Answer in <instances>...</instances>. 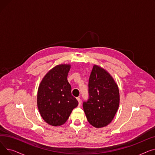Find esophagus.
Segmentation results:
<instances>
[{"label": "esophagus", "instance_id": "obj_1", "mask_svg": "<svg viewBox=\"0 0 155 155\" xmlns=\"http://www.w3.org/2000/svg\"><path fill=\"white\" fill-rule=\"evenodd\" d=\"M77 101H78V105L80 106V105H81V100H80V97H77Z\"/></svg>", "mask_w": 155, "mask_h": 155}]
</instances>
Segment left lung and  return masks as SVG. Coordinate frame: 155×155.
<instances>
[{
    "label": "left lung",
    "mask_w": 155,
    "mask_h": 155,
    "mask_svg": "<svg viewBox=\"0 0 155 155\" xmlns=\"http://www.w3.org/2000/svg\"><path fill=\"white\" fill-rule=\"evenodd\" d=\"M89 99L83 104L87 119L101 128L111 123L118 110L120 95L117 84L110 73L94 64L88 81Z\"/></svg>",
    "instance_id": "left-lung-1"
}]
</instances>
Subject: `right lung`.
Returning a JSON list of instances; mask_svg holds the SVG:
<instances>
[{
    "label": "right lung",
    "instance_id": "right-lung-1",
    "mask_svg": "<svg viewBox=\"0 0 155 155\" xmlns=\"http://www.w3.org/2000/svg\"><path fill=\"white\" fill-rule=\"evenodd\" d=\"M70 67V64L56 65L48 71L38 87L37 105L40 115L53 126L64 124L78 104L71 95L67 80Z\"/></svg>",
    "mask_w": 155,
    "mask_h": 155
}]
</instances>
